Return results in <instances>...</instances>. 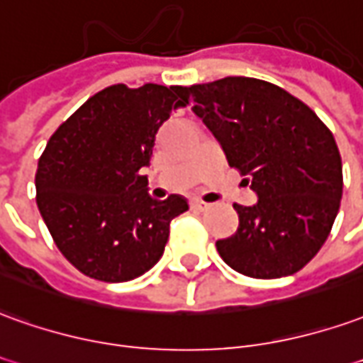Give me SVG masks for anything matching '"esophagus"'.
I'll use <instances>...</instances> for the list:
<instances>
[{
    "label": "esophagus",
    "mask_w": 363,
    "mask_h": 363,
    "mask_svg": "<svg viewBox=\"0 0 363 363\" xmlns=\"http://www.w3.org/2000/svg\"><path fill=\"white\" fill-rule=\"evenodd\" d=\"M190 208H192V210H196V212H204V210L210 208V204L204 202V200H190Z\"/></svg>",
    "instance_id": "obj_1"
}]
</instances>
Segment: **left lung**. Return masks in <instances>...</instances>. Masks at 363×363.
<instances>
[{
  "label": "left lung",
  "instance_id": "8db88e82",
  "mask_svg": "<svg viewBox=\"0 0 363 363\" xmlns=\"http://www.w3.org/2000/svg\"><path fill=\"white\" fill-rule=\"evenodd\" d=\"M218 139L230 167L257 194L234 204L240 225L218 240L220 257L255 279L293 275L330 234L342 199V159L332 131L279 86L228 76L179 90Z\"/></svg>",
  "mask_w": 363,
  "mask_h": 363
}]
</instances>
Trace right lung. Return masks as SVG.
Returning a JSON list of instances; mask_svg holds the SVG:
<instances>
[{
	"label": "right lung",
	"mask_w": 363,
	"mask_h": 363,
	"mask_svg": "<svg viewBox=\"0 0 363 363\" xmlns=\"http://www.w3.org/2000/svg\"><path fill=\"white\" fill-rule=\"evenodd\" d=\"M181 86L113 84L94 94L50 135L39 159L37 206L60 253L106 283L143 275L164 252L171 220L189 210L153 200L147 177L155 135L184 104Z\"/></svg>",
	"instance_id": "obj_1"
}]
</instances>
